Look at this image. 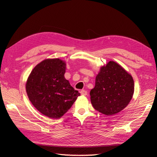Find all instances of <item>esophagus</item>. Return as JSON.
I'll return each instance as SVG.
<instances>
[{"instance_id": "1", "label": "esophagus", "mask_w": 157, "mask_h": 157, "mask_svg": "<svg viewBox=\"0 0 157 157\" xmlns=\"http://www.w3.org/2000/svg\"><path fill=\"white\" fill-rule=\"evenodd\" d=\"M80 93H81V94L82 95H87V91H85V90H82Z\"/></svg>"}]
</instances>
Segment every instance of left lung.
I'll use <instances>...</instances> for the list:
<instances>
[{
	"instance_id": "1",
	"label": "left lung",
	"mask_w": 157,
	"mask_h": 157,
	"mask_svg": "<svg viewBox=\"0 0 157 157\" xmlns=\"http://www.w3.org/2000/svg\"><path fill=\"white\" fill-rule=\"evenodd\" d=\"M134 92L132 76L116 62L109 61L100 67L95 87L90 91L95 109L106 116H113L124 109Z\"/></svg>"
}]
</instances>
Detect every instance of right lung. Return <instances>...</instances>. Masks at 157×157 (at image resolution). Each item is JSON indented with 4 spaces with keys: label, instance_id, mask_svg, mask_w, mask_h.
I'll use <instances>...</instances> for the list:
<instances>
[{
    "label": "right lung",
    "instance_id": "add662e5",
    "mask_svg": "<svg viewBox=\"0 0 157 157\" xmlns=\"http://www.w3.org/2000/svg\"><path fill=\"white\" fill-rule=\"evenodd\" d=\"M66 68L65 61L44 59L33 69L26 82V93L31 103L50 118H60L80 95L65 78Z\"/></svg>",
    "mask_w": 157,
    "mask_h": 157
}]
</instances>
